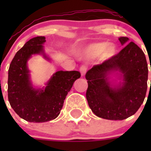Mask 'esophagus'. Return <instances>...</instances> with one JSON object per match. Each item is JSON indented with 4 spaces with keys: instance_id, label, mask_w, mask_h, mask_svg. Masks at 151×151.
Wrapping results in <instances>:
<instances>
[{
    "instance_id": "obj_1",
    "label": "esophagus",
    "mask_w": 151,
    "mask_h": 151,
    "mask_svg": "<svg viewBox=\"0 0 151 151\" xmlns=\"http://www.w3.org/2000/svg\"><path fill=\"white\" fill-rule=\"evenodd\" d=\"M87 69H88V68H87V66H85V65H83V66L80 67V73H81L82 76H85V74H86Z\"/></svg>"
}]
</instances>
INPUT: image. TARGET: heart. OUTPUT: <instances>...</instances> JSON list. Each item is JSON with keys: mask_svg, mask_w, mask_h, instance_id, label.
Instances as JSON below:
<instances>
[{"mask_svg": "<svg viewBox=\"0 0 151 151\" xmlns=\"http://www.w3.org/2000/svg\"><path fill=\"white\" fill-rule=\"evenodd\" d=\"M116 51V47L114 45L101 42L88 45L83 48L82 53L86 58H93L101 55V59L105 60L113 57Z\"/></svg>", "mask_w": 151, "mask_h": 151, "instance_id": "heart-1", "label": "heart"}]
</instances>
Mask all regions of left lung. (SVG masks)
<instances>
[{"label": "left lung", "mask_w": 151, "mask_h": 151, "mask_svg": "<svg viewBox=\"0 0 151 151\" xmlns=\"http://www.w3.org/2000/svg\"><path fill=\"white\" fill-rule=\"evenodd\" d=\"M118 39L122 45H127L124 48L85 74L90 108L96 116L112 121L124 120L136 113L147 88L148 68L144 52L134 42L128 44L129 38ZM112 74L120 80L118 83L109 80Z\"/></svg>", "instance_id": "1"}]
</instances>
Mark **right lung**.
Returning a JSON list of instances; mask_svg holds the SVG:
<instances>
[{"instance_id": "right-lung-1", "label": "right lung", "mask_w": 151, "mask_h": 151, "mask_svg": "<svg viewBox=\"0 0 151 151\" xmlns=\"http://www.w3.org/2000/svg\"><path fill=\"white\" fill-rule=\"evenodd\" d=\"M45 42V36L30 39L16 53L9 68V101L14 112L28 122H47L57 118L67 94L81 76L77 71H58L45 87H33L28 61L33 55H42L50 61L44 49Z\"/></svg>"}]
</instances>
